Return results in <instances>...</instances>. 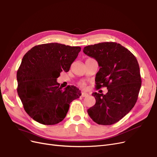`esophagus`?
Wrapping results in <instances>:
<instances>
[{"mask_svg":"<svg viewBox=\"0 0 157 157\" xmlns=\"http://www.w3.org/2000/svg\"><path fill=\"white\" fill-rule=\"evenodd\" d=\"M89 96V94L87 93H85V92H82V97H87Z\"/></svg>","mask_w":157,"mask_h":157,"instance_id":"1","label":"esophagus"}]
</instances>
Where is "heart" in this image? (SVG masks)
Here are the masks:
<instances>
[{
  "label": "heart",
  "mask_w": 157,
  "mask_h": 157,
  "mask_svg": "<svg viewBox=\"0 0 157 157\" xmlns=\"http://www.w3.org/2000/svg\"><path fill=\"white\" fill-rule=\"evenodd\" d=\"M78 85L79 86V87H81L82 89H85V87H86V84L84 82H80V83H79Z\"/></svg>",
  "instance_id": "b5f03b06"
}]
</instances>
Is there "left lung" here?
<instances>
[{
  "mask_svg": "<svg viewBox=\"0 0 157 157\" xmlns=\"http://www.w3.org/2000/svg\"><path fill=\"white\" fill-rule=\"evenodd\" d=\"M83 51L98 63L97 89H108L105 94H92L96 103L87 113L98 124H113L128 113L138 100L141 85L138 60L128 49L116 42L87 45Z\"/></svg>",
  "mask_w": 157,
  "mask_h": 157,
  "instance_id": "obj_1",
  "label": "left lung"
}]
</instances>
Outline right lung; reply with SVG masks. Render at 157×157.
I'll return each instance as SVG.
<instances>
[{"label": "right lung", "instance_id": "obj_1", "mask_svg": "<svg viewBox=\"0 0 157 157\" xmlns=\"http://www.w3.org/2000/svg\"><path fill=\"white\" fill-rule=\"evenodd\" d=\"M80 47L58 43L36 45L25 54L17 72V93L23 108L34 121L56 124L64 119L70 104L81 96L74 85L64 89L57 79L68 72Z\"/></svg>", "mask_w": 157, "mask_h": 157}]
</instances>
